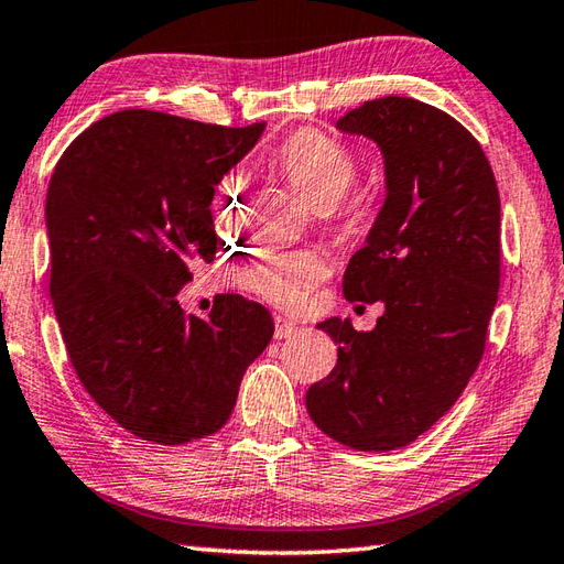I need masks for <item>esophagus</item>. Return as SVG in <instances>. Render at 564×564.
Masks as SVG:
<instances>
[{"mask_svg":"<svg viewBox=\"0 0 564 564\" xmlns=\"http://www.w3.org/2000/svg\"><path fill=\"white\" fill-rule=\"evenodd\" d=\"M273 337L275 339H291V337H295L297 332H301V327L295 325L293 319H289V317H283V315H279L273 319Z\"/></svg>","mask_w":564,"mask_h":564,"instance_id":"1","label":"esophagus"}]
</instances>
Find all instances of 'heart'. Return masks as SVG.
Returning <instances> with one entry per match:
<instances>
[{
    "mask_svg": "<svg viewBox=\"0 0 564 564\" xmlns=\"http://www.w3.org/2000/svg\"><path fill=\"white\" fill-rule=\"evenodd\" d=\"M354 150L317 128H301L285 138L271 154V170L310 206L322 210L344 232H358L370 215L368 194H349L356 178ZM239 182L225 176L218 198L242 200ZM327 259L315 249L271 251L261 261L239 269V285L263 301L281 307H297L327 275Z\"/></svg>",
    "mask_w": 564,
    "mask_h": 564,
    "instance_id": "heart-1",
    "label": "heart"
}]
</instances>
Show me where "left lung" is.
Wrapping results in <instances>:
<instances>
[{
	"label": "left lung",
	"mask_w": 564,
	"mask_h": 564,
	"mask_svg": "<svg viewBox=\"0 0 564 564\" xmlns=\"http://www.w3.org/2000/svg\"><path fill=\"white\" fill-rule=\"evenodd\" d=\"M378 142L386 203L344 271L351 303H386L376 329L319 322L339 358L310 386L317 429L354 451H394L434 426L485 354L501 273L499 191L480 142L446 111L406 97L337 121Z\"/></svg>",
	"instance_id": "left-lung-1"
}]
</instances>
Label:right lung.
I'll return each instance as SVG.
<instances>
[{"label":"right lung","mask_w":564,"mask_h":564,"mask_svg":"<svg viewBox=\"0 0 564 564\" xmlns=\"http://www.w3.org/2000/svg\"><path fill=\"white\" fill-rule=\"evenodd\" d=\"M263 126L128 109L55 164L45 225L57 325L84 390L142 441L182 446L223 429L273 337L269 310L242 295H218L206 319L176 297L215 259V186Z\"/></svg>","instance_id":"right-lung-1"}]
</instances>
